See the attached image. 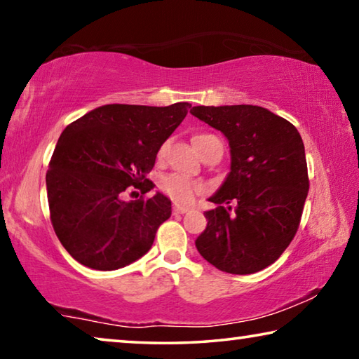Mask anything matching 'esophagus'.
<instances>
[{
    "label": "esophagus",
    "instance_id": "obj_1",
    "mask_svg": "<svg viewBox=\"0 0 359 359\" xmlns=\"http://www.w3.org/2000/svg\"><path fill=\"white\" fill-rule=\"evenodd\" d=\"M172 210L174 214H185V212L190 210V208H187V205H182V204H174Z\"/></svg>",
    "mask_w": 359,
    "mask_h": 359
}]
</instances>
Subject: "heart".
<instances>
[{
	"label": "heart",
	"mask_w": 359,
	"mask_h": 359,
	"mask_svg": "<svg viewBox=\"0 0 359 359\" xmlns=\"http://www.w3.org/2000/svg\"><path fill=\"white\" fill-rule=\"evenodd\" d=\"M208 137H214L212 135H196L193 137V144L194 147L199 142H203L204 139ZM163 151V150H161ZM160 188L165 191L169 198H172L174 201L179 203H188L196 196L198 193H201L204 190V185L201 182L196 180H190L185 175L180 174H169L166 177H163L160 182Z\"/></svg>",
	"instance_id": "obj_1"
}]
</instances>
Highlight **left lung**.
<instances>
[{
    "label": "left lung",
    "instance_id": "left-lung-1",
    "mask_svg": "<svg viewBox=\"0 0 359 359\" xmlns=\"http://www.w3.org/2000/svg\"><path fill=\"white\" fill-rule=\"evenodd\" d=\"M190 112L223 133L231 154L226 179L209 198L218 205L204 212L208 226L194 244L217 269L255 274L280 257L299 226L309 191L302 137L259 106H194Z\"/></svg>",
    "mask_w": 359,
    "mask_h": 359
}]
</instances>
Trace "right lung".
I'll list each match as a JSON object with an SVG mask.
<instances>
[{"label":"right lung","mask_w":359,"mask_h":359,"mask_svg":"<svg viewBox=\"0 0 359 359\" xmlns=\"http://www.w3.org/2000/svg\"><path fill=\"white\" fill-rule=\"evenodd\" d=\"M190 107L106 104L66 126L46 185L57 238L79 263L114 271L150 250L158 226L171 217V199L160 191L130 203L121 196L131 185L142 193L155 187L147 174L158 150Z\"/></svg>","instance_id":"add662e5"}]
</instances>
